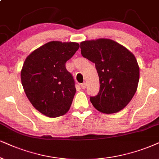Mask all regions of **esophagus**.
<instances>
[{"label": "esophagus", "mask_w": 159, "mask_h": 159, "mask_svg": "<svg viewBox=\"0 0 159 159\" xmlns=\"http://www.w3.org/2000/svg\"><path fill=\"white\" fill-rule=\"evenodd\" d=\"M81 89H85V88L86 87V83H83L81 84Z\"/></svg>", "instance_id": "1"}]
</instances>
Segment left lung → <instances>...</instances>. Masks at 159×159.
Returning <instances> with one entry per match:
<instances>
[{"label":"left lung","mask_w":159,"mask_h":159,"mask_svg":"<svg viewBox=\"0 0 159 159\" xmlns=\"http://www.w3.org/2000/svg\"><path fill=\"white\" fill-rule=\"evenodd\" d=\"M81 55L95 64L100 90L90 101L102 113L121 111L133 98L139 80V67L134 54L108 39L81 43Z\"/></svg>","instance_id":"obj_1"}]
</instances>
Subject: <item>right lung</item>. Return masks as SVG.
<instances>
[{"label": "right lung", "mask_w": 159, "mask_h": 159, "mask_svg": "<svg viewBox=\"0 0 159 159\" xmlns=\"http://www.w3.org/2000/svg\"><path fill=\"white\" fill-rule=\"evenodd\" d=\"M78 48L77 43L49 42L25 59L22 85L31 103L44 115L57 117L69 111L76 89L65 64Z\"/></svg>", "instance_id": "1"}]
</instances>
